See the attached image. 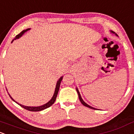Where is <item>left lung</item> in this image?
Listing matches in <instances>:
<instances>
[{
  "label": "left lung",
  "instance_id": "8db88e82",
  "mask_svg": "<svg viewBox=\"0 0 134 134\" xmlns=\"http://www.w3.org/2000/svg\"><path fill=\"white\" fill-rule=\"evenodd\" d=\"M111 32H112V33H115L114 32H113V31H111ZM115 35H117V34H115ZM117 36H118V35H117ZM76 91H77V92H78V94L79 99H80V101H81V103H82L83 105H84V106L87 107H88V108H92V109H95V110H96V108H93V107H92L89 106V105H87V104L85 102H84V101L83 100V99H82V98H81V95H80V92H79V91H78V88H76ZM96 110H97V109H96Z\"/></svg>",
  "mask_w": 134,
  "mask_h": 134
}]
</instances>
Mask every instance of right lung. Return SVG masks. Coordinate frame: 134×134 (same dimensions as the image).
Masks as SVG:
<instances>
[{
    "instance_id": "add662e5",
    "label": "right lung",
    "mask_w": 134,
    "mask_h": 134,
    "mask_svg": "<svg viewBox=\"0 0 134 134\" xmlns=\"http://www.w3.org/2000/svg\"><path fill=\"white\" fill-rule=\"evenodd\" d=\"M29 29H26V30L22 31L20 33H19V35H17L16 36H15V38H14L13 40H12V42H13L14 41V40H16V39L19 38L20 37V36H22V35L25 33V32H26L27 31L29 30ZM62 79H63V77H61V78L59 79L58 81H57V83H56V88H55V91H54V95H53V98H52V99H51V100L49 101L48 103H47L45 104V105H42V106H40V107H26V106H24V105H20V104L18 103H16H16L19 104L20 106L22 107V108H25V109L27 110H29V111H33V112H38V111H41V110H43L46 109V108L50 107L51 106V105H53V103H54V101H56V97H57V95H58V92L59 88H60V83H61V81H62ZM10 98H11V99H13V101H14V99H13V98H11V96H10Z\"/></svg>"
}]
</instances>
